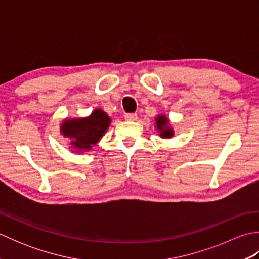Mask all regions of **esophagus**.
<instances>
[{
	"instance_id": "obj_1",
	"label": "esophagus",
	"mask_w": 259,
	"mask_h": 259,
	"mask_svg": "<svg viewBox=\"0 0 259 259\" xmlns=\"http://www.w3.org/2000/svg\"><path fill=\"white\" fill-rule=\"evenodd\" d=\"M137 118H138V115L136 113H125L124 114V119L126 121H136Z\"/></svg>"
}]
</instances>
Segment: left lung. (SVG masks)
Segmentation results:
<instances>
[{
  "label": "left lung",
  "instance_id": "left-lung-1",
  "mask_svg": "<svg viewBox=\"0 0 259 259\" xmlns=\"http://www.w3.org/2000/svg\"><path fill=\"white\" fill-rule=\"evenodd\" d=\"M156 126L162 138H171L174 130L169 126V120L164 115H159L156 119Z\"/></svg>",
  "mask_w": 259,
  "mask_h": 259
}]
</instances>
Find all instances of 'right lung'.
<instances>
[{
	"mask_svg": "<svg viewBox=\"0 0 259 259\" xmlns=\"http://www.w3.org/2000/svg\"><path fill=\"white\" fill-rule=\"evenodd\" d=\"M109 115L101 109H96L88 118L68 119L61 124V133L71 140L76 150H90L101 139L109 128Z\"/></svg>",
	"mask_w": 259,
	"mask_h": 259,
	"instance_id": "right-lung-1",
	"label": "right lung"
}]
</instances>
